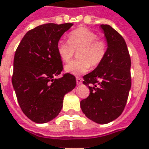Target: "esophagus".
I'll list each match as a JSON object with an SVG mask.
<instances>
[{"instance_id":"obj_1","label":"esophagus","mask_w":149,"mask_h":149,"mask_svg":"<svg viewBox=\"0 0 149 149\" xmlns=\"http://www.w3.org/2000/svg\"><path fill=\"white\" fill-rule=\"evenodd\" d=\"M76 80H77V85H81L82 83V80L81 77H76Z\"/></svg>"}]
</instances>
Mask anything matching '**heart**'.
I'll return each mask as SVG.
<instances>
[{"mask_svg": "<svg viewBox=\"0 0 149 149\" xmlns=\"http://www.w3.org/2000/svg\"><path fill=\"white\" fill-rule=\"evenodd\" d=\"M57 52L61 60L68 63L78 51L80 59L73 60L65 66V71L74 75L85 73L90 66L97 67L106 56L107 42L97 38L95 32L85 27H80L70 32L68 41L59 40L56 45Z\"/></svg>", "mask_w": 149, "mask_h": 149, "instance_id": "heart-1", "label": "heart"}]
</instances>
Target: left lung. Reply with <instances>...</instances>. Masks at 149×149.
Instances as JSON below:
<instances>
[{"label": "left lung", "instance_id": "8db88e82", "mask_svg": "<svg viewBox=\"0 0 149 149\" xmlns=\"http://www.w3.org/2000/svg\"><path fill=\"white\" fill-rule=\"evenodd\" d=\"M107 38V51L102 62L83 77L89 95L81 101L85 116L106 124L123 113L132 86L131 58L124 38L109 25H101Z\"/></svg>", "mask_w": 149, "mask_h": 149}]
</instances>
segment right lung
<instances>
[{
  "label": "right lung",
  "instance_id": "1",
  "mask_svg": "<svg viewBox=\"0 0 149 149\" xmlns=\"http://www.w3.org/2000/svg\"><path fill=\"white\" fill-rule=\"evenodd\" d=\"M72 23L43 24L29 31L17 48L12 84L26 116L37 123L55 118L62 109L64 95L76 86V77L61 73L63 64L56 45Z\"/></svg>",
  "mask_w": 149,
  "mask_h": 149
}]
</instances>
